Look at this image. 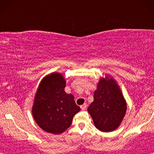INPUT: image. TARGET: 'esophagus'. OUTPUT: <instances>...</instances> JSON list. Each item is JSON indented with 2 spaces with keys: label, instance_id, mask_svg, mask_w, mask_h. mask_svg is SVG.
I'll return each mask as SVG.
<instances>
[{
  "label": "esophagus",
  "instance_id": "34e87169",
  "mask_svg": "<svg viewBox=\"0 0 154 154\" xmlns=\"http://www.w3.org/2000/svg\"><path fill=\"white\" fill-rule=\"evenodd\" d=\"M86 108H87V104H84L81 106V109H82V110H85Z\"/></svg>",
  "mask_w": 154,
  "mask_h": 154
}]
</instances>
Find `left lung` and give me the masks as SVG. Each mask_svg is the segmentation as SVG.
<instances>
[{"label":"left lung","mask_w":154,"mask_h":154,"mask_svg":"<svg viewBox=\"0 0 154 154\" xmlns=\"http://www.w3.org/2000/svg\"><path fill=\"white\" fill-rule=\"evenodd\" d=\"M126 109L125 100L115 80L109 75L102 78L88 109L94 126L102 132L113 131L119 127Z\"/></svg>","instance_id":"8db88e82"}]
</instances>
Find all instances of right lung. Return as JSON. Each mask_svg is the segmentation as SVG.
I'll return each mask as SVG.
<instances>
[{
	"mask_svg": "<svg viewBox=\"0 0 154 154\" xmlns=\"http://www.w3.org/2000/svg\"><path fill=\"white\" fill-rule=\"evenodd\" d=\"M65 86L63 75L54 72L43 78L35 93L32 107L33 119L41 129L49 133L64 132L81 110L73 94L64 91Z\"/></svg>",
	"mask_w": 154,
	"mask_h": 154,
	"instance_id": "obj_1",
	"label": "right lung"
}]
</instances>
